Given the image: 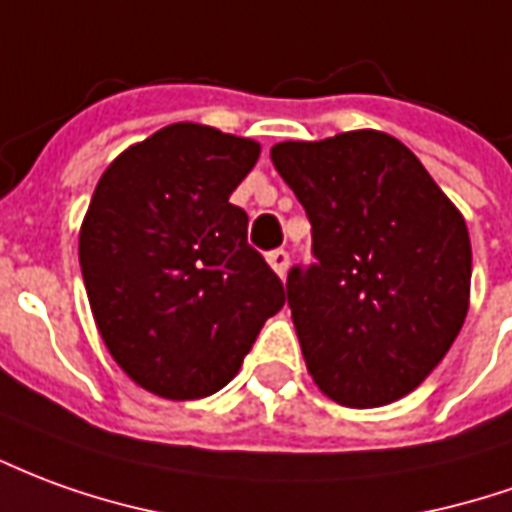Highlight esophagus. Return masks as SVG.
Wrapping results in <instances>:
<instances>
[{
    "label": "esophagus",
    "instance_id": "34e87169",
    "mask_svg": "<svg viewBox=\"0 0 512 512\" xmlns=\"http://www.w3.org/2000/svg\"><path fill=\"white\" fill-rule=\"evenodd\" d=\"M288 263H291V255L285 252V249H274V252H268V266L274 268L280 277H285V271H288Z\"/></svg>",
    "mask_w": 512,
    "mask_h": 512
}]
</instances>
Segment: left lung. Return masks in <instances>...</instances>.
Instances as JSON below:
<instances>
[{"instance_id":"1","label":"left lung","mask_w":512,"mask_h":512,"mask_svg":"<svg viewBox=\"0 0 512 512\" xmlns=\"http://www.w3.org/2000/svg\"><path fill=\"white\" fill-rule=\"evenodd\" d=\"M271 160L313 232V263L285 282L307 371L338 405H388L441 363L463 327L466 221L385 132L285 141Z\"/></svg>"}]
</instances>
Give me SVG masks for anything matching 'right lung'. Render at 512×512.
I'll return each mask as SVG.
<instances>
[{
	"instance_id": "obj_1",
	"label": "right lung",
	"mask_w": 512,
	"mask_h": 512,
	"mask_svg": "<svg viewBox=\"0 0 512 512\" xmlns=\"http://www.w3.org/2000/svg\"><path fill=\"white\" fill-rule=\"evenodd\" d=\"M260 146L171 124L130 146L96 185L80 268L113 360L163 399H202L238 374L285 288L249 246L230 194Z\"/></svg>"
}]
</instances>
